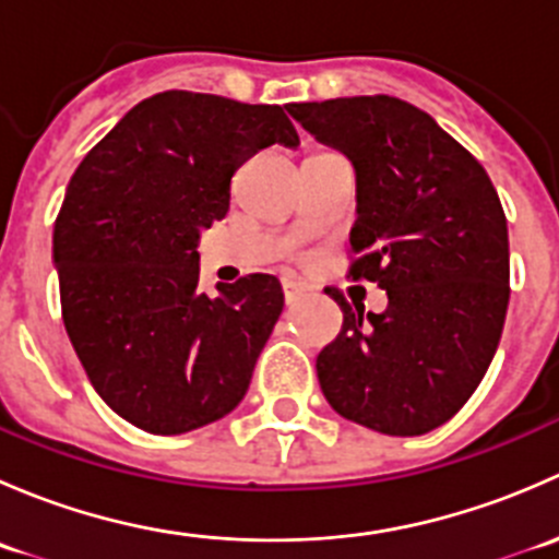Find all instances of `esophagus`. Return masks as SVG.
<instances>
[{"label":"esophagus","instance_id":"34e87169","mask_svg":"<svg viewBox=\"0 0 559 559\" xmlns=\"http://www.w3.org/2000/svg\"><path fill=\"white\" fill-rule=\"evenodd\" d=\"M281 286H284V300H286V306H292V302L300 300L302 292H306V286H302L300 281H295V278H284V281H281Z\"/></svg>","mask_w":559,"mask_h":559}]
</instances>
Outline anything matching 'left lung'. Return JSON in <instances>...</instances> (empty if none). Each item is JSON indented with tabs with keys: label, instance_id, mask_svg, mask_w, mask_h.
Segmentation results:
<instances>
[{
	"label": "left lung",
	"instance_id": "obj_1",
	"mask_svg": "<svg viewBox=\"0 0 559 559\" xmlns=\"http://www.w3.org/2000/svg\"><path fill=\"white\" fill-rule=\"evenodd\" d=\"M289 116L357 175L354 278L386 292L365 313L330 292L343 330L316 357L326 403L384 436H425L481 384L509 308V227L484 167L397 97L292 103Z\"/></svg>",
	"mask_w": 559,
	"mask_h": 559
}]
</instances>
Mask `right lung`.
Masks as SVG:
<instances>
[{
	"label": "right lung",
	"instance_id": "add662e5",
	"mask_svg": "<svg viewBox=\"0 0 559 559\" xmlns=\"http://www.w3.org/2000/svg\"><path fill=\"white\" fill-rule=\"evenodd\" d=\"M297 148L284 107L216 94L143 99L81 162L53 227L67 335L99 397L129 425L180 436L238 408L284 311L275 275L200 284L202 229L267 145Z\"/></svg>",
	"mask_w": 559,
	"mask_h": 559
}]
</instances>
